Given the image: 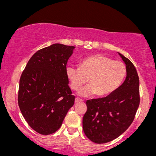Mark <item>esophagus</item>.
<instances>
[{
  "mask_svg": "<svg viewBox=\"0 0 156 156\" xmlns=\"http://www.w3.org/2000/svg\"><path fill=\"white\" fill-rule=\"evenodd\" d=\"M83 100L80 99V98H76V100H75V102H76V103H80V102H83Z\"/></svg>",
  "mask_w": 156,
  "mask_h": 156,
  "instance_id": "34e87169",
  "label": "esophagus"
}]
</instances>
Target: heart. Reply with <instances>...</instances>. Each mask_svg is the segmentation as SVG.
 Returning <instances> with one entry per match:
<instances>
[{
	"label": "heart",
	"mask_w": 156,
	"mask_h": 156,
	"mask_svg": "<svg viewBox=\"0 0 156 156\" xmlns=\"http://www.w3.org/2000/svg\"><path fill=\"white\" fill-rule=\"evenodd\" d=\"M126 74L124 63L102 54L87 57L81 61L80 67L73 65L66 67V75L73 90H79L88 80V85L78 92L82 97L95 94L103 97L112 94L120 87Z\"/></svg>",
	"instance_id": "obj_1"
}]
</instances>
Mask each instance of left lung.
<instances>
[{
    "mask_svg": "<svg viewBox=\"0 0 156 156\" xmlns=\"http://www.w3.org/2000/svg\"><path fill=\"white\" fill-rule=\"evenodd\" d=\"M119 53L126 65L125 81L115 92L105 98L87 101L83 129L89 139L97 144L119 137L133 122L139 105V78L130 61Z\"/></svg>",
    "mask_w": 156,
    "mask_h": 156,
    "instance_id": "left-lung-1",
    "label": "left lung"
}]
</instances>
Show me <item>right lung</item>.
<instances>
[{"label":"right lung","instance_id":"right-lung-1","mask_svg":"<svg viewBox=\"0 0 156 156\" xmlns=\"http://www.w3.org/2000/svg\"><path fill=\"white\" fill-rule=\"evenodd\" d=\"M74 46L53 44L31 56L20 79L18 105L30 127L42 135L58 130L75 96L66 75Z\"/></svg>","mask_w":156,"mask_h":156}]
</instances>
